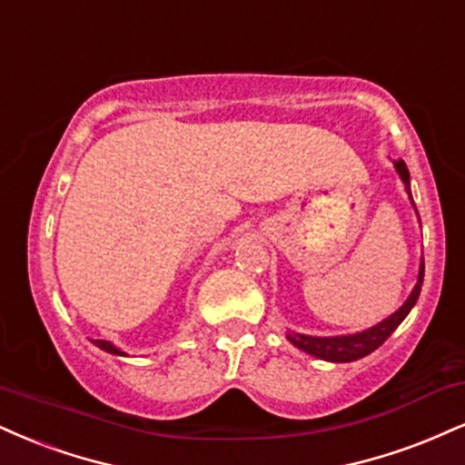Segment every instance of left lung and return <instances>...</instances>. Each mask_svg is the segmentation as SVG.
I'll list each match as a JSON object with an SVG mask.
<instances>
[{
  "label": "left lung",
  "instance_id": "obj_1",
  "mask_svg": "<svg viewBox=\"0 0 465 465\" xmlns=\"http://www.w3.org/2000/svg\"><path fill=\"white\" fill-rule=\"evenodd\" d=\"M396 173H399L402 186H405L407 197H410L413 212H416V203H413L411 197V186H410V171H407V164L402 160H392ZM420 221V216H418ZM422 279H424V260H420V268H418V282L413 286L411 294L407 296V301L402 303L394 314H390L388 318H383L381 322H377L371 329H363V331L357 333H349V335H307V333H299V331H288L286 338L292 342L296 349H301L303 353L318 357V360L324 361H333V363H346V361H355L361 360V357L371 355L372 351H377L390 335L394 333V329L405 321L407 314L413 310L416 305L418 296H420L422 290Z\"/></svg>",
  "mask_w": 465,
  "mask_h": 465
}]
</instances>
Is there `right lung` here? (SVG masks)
<instances>
[{
  "instance_id": "add662e5",
  "label": "right lung",
  "mask_w": 465,
  "mask_h": 465,
  "mask_svg": "<svg viewBox=\"0 0 465 465\" xmlns=\"http://www.w3.org/2000/svg\"><path fill=\"white\" fill-rule=\"evenodd\" d=\"M93 344H94V346H99V349L105 351V353H110V355H121V357H125V355H127L125 351H121V349H119V346L112 344L110 340H93Z\"/></svg>"
}]
</instances>
